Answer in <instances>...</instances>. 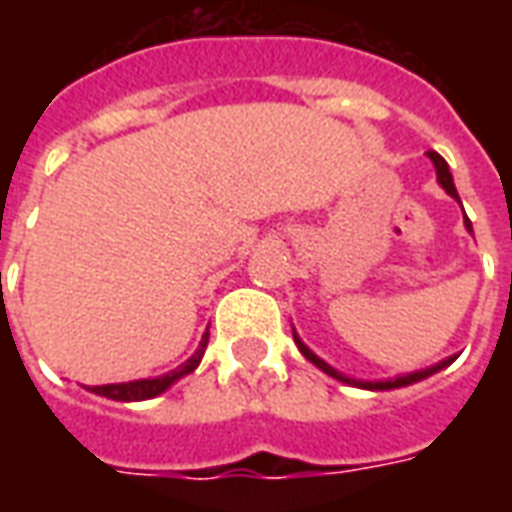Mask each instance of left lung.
<instances>
[{
    "label": "left lung",
    "instance_id": "8db88e82",
    "mask_svg": "<svg viewBox=\"0 0 512 512\" xmlns=\"http://www.w3.org/2000/svg\"><path fill=\"white\" fill-rule=\"evenodd\" d=\"M428 156H430V161H433V167H436V178H439L441 189L447 191L450 197H455V200H458V191H455V183H452V175H450V167H447V161H444V158H441L436 150H428ZM458 202H461V200H458ZM463 222H466V227L472 230V222H469V219H463ZM293 340H296V345H299L301 354L307 356V359H310L315 367H321L326 376L337 378V381H343V384H354V386H359V389H400V386L417 384V381H422V378H428V376H433V373H439L441 367H447L452 359H455V356H450V359H444V362H439V365L425 367V370H417V373H408V376L389 378V381H356V378H348V376H343V373H337L332 365H326V362H323L321 356L312 354L310 348L301 343L299 334H296V332H293Z\"/></svg>",
    "mask_w": 512,
    "mask_h": 512
}]
</instances>
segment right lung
Instances as JSON below:
<instances>
[{
    "label": "right lung",
    "instance_id": "obj_1",
    "mask_svg": "<svg viewBox=\"0 0 512 512\" xmlns=\"http://www.w3.org/2000/svg\"><path fill=\"white\" fill-rule=\"evenodd\" d=\"M205 345H208V332L202 334L200 348L191 354V359H186L178 370H169L167 376L158 378H139V381H128V384H104V386H87L95 395H104L109 400H123V403H131V400H150V397L161 395L164 389L175 384L178 378L189 376L194 367L202 362V354H205Z\"/></svg>",
    "mask_w": 512,
    "mask_h": 512
}]
</instances>
